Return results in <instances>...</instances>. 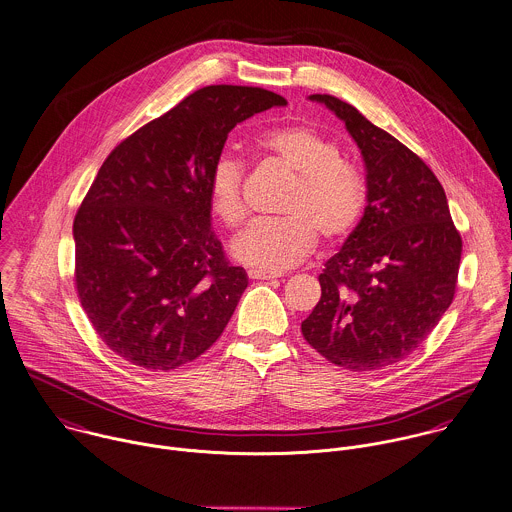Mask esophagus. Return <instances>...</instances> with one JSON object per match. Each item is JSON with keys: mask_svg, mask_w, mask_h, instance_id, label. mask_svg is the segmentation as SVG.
Wrapping results in <instances>:
<instances>
[{"mask_svg": "<svg viewBox=\"0 0 512 512\" xmlns=\"http://www.w3.org/2000/svg\"><path fill=\"white\" fill-rule=\"evenodd\" d=\"M251 279H261V281H269V279H277L281 277V273H273V271H261V269H251L249 271Z\"/></svg>", "mask_w": 512, "mask_h": 512, "instance_id": "34e87169", "label": "esophagus"}]
</instances>
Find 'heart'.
Returning <instances> with one entry per match:
<instances>
[{
  "mask_svg": "<svg viewBox=\"0 0 512 512\" xmlns=\"http://www.w3.org/2000/svg\"><path fill=\"white\" fill-rule=\"evenodd\" d=\"M257 147L297 173L285 201V217L255 219L231 243L233 257L249 267L279 273L305 259L317 233L329 243L343 239L357 225L365 207V185L343 161L341 149L303 125L263 131ZM243 163L233 155L215 159L209 173V203L225 225L245 217Z\"/></svg>",
  "mask_w": 512,
  "mask_h": 512,
  "instance_id": "1",
  "label": "heart"
}]
</instances>
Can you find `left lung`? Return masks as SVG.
Masks as SVG:
<instances>
[{"mask_svg": "<svg viewBox=\"0 0 512 512\" xmlns=\"http://www.w3.org/2000/svg\"><path fill=\"white\" fill-rule=\"evenodd\" d=\"M329 107L361 149L367 207L319 275L321 299L301 323L307 343L351 371L403 361L455 297L463 241L443 185L399 139L333 95Z\"/></svg>", "mask_w": 512, "mask_h": 512, "instance_id": "left-lung-1", "label": "left lung"}]
</instances>
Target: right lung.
Instances as JSON below:
<instances>
[{
	"mask_svg": "<svg viewBox=\"0 0 512 512\" xmlns=\"http://www.w3.org/2000/svg\"><path fill=\"white\" fill-rule=\"evenodd\" d=\"M281 105L261 87L209 85L103 161L73 221L75 287L125 361L171 371L221 337L249 279L211 229L209 173L237 123Z\"/></svg>",
	"mask_w": 512,
	"mask_h": 512,
	"instance_id": "1",
	"label": "right lung"
}]
</instances>
